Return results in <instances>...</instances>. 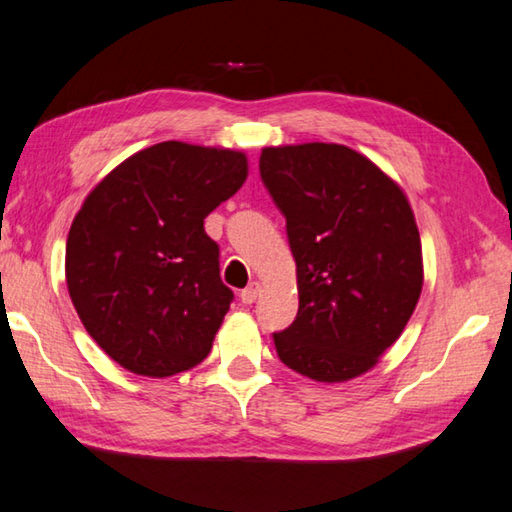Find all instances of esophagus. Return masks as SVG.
Listing matches in <instances>:
<instances>
[{"label":"esophagus","instance_id":"1","mask_svg":"<svg viewBox=\"0 0 512 512\" xmlns=\"http://www.w3.org/2000/svg\"><path fill=\"white\" fill-rule=\"evenodd\" d=\"M258 294H260V283L252 281L243 289V292H240V301H243L245 305H252L258 298Z\"/></svg>","mask_w":512,"mask_h":512}]
</instances>
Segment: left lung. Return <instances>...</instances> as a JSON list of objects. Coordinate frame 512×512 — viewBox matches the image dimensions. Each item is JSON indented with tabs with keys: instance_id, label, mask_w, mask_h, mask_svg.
I'll return each mask as SVG.
<instances>
[{
	"instance_id": "1",
	"label": "left lung",
	"mask_w": 512,
	"mask_h": 512,
	"mask_svg": "<svg viewBox=\"0 0 512 512\" xmlns=\"http://www.w3.org/2000/svg\"><path fill=\"white\" fill-rule=\"evenodd\" d=\"M260 176L287 218L296 321L274 334L289 370L318 383L370 372L406 330L423 254L406 191L345 144L263 147Z\"/></svg>"
}]
</instances>
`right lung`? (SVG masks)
Segmentation results:
<instances>
[{"label": "right lung", "instance_id": "1", "mask_svg": "<svg viewBox=\"0 0 512 512\" xmlns=\"http://www.w3.org/2000/svg\"><path fill=\"white\" fill-rule=\"evenodd\" d=\"M245 151L160 142L91 189L66 238V287L86 332L133 374L207 359L234 294L205 218L243 187Z\"/></svg>", "mask_w": 512, "mask_h": 512}]
</instances>
